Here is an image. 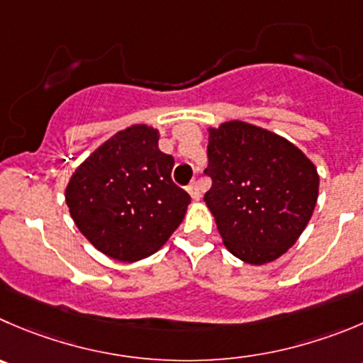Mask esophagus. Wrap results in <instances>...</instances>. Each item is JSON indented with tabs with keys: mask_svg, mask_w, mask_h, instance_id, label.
I'll return each mask as SVG.
<instances>
[{
	"mask_svg": "<svg viewBox=\"0 0 363 363\" xmlns=\"http://www.w3.org/2000/svg\"><path fill=\"white\" fill-rule=\"evenodd\" d=\"M187 191H189V194H191V198L196 199V201H198V199L201 198V192H199V184H198V182H192V184L187 187Z\"/></svg>",
	"mask_w": 363,
	"mask_h": 363,
	"instance_id": "1",
	"label": "esophagus"
}]
</instances>
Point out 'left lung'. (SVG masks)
I'll return each mask as SVG.
<instances>
[{
    "instance_id": "left-lung-1",
    "label": "left lung",
    "mask_w": 363,
    "mask_h": 363,
    "mask_svg": "<svg viewBox=\"0 0 363 363\" xmlns=\"http://www.w3.org/2000/svg\"><path fill=\"white\" fill-rule=\"evenodd\" d=\"M212 187L206 206L231 255L251 265L281 257L312 217L317 169L301 150L264 128L230 121L208 130Z\"/></svg>"
}]
</instances>
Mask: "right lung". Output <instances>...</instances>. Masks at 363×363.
<instances>
[{
	"mask_svg": "<svg viewBox=\"0 0 363 363\" xmlns=\"http://www.w3.org/2000/svg\"><path fill=\"white\" fill-rule=\"evenodd\" d=\"M174 158L158 130L117 132L72 172L65 203L78 230L106 257L135 262L157 253L182 224L191 196L171 178Z\"/></svg>",
	"mask_w": 363,
	"mask_h": 363,
	"instance_id": "right-lung-1",
	"label": "right lung"
}]
</instances>
